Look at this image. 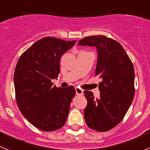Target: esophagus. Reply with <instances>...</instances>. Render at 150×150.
<instances>
[{"label":"esophagus","instance_id":"obj_1","mask_svg":"<svg viewBox=\"0 0 150 150\" xmlns=\"http://www.w3.org/2000/svg\"><path fill=\"white\" fill-rule=\"evenodd\" d=\"M75 90H76V94L77 95H83V90L81 89L80 88H78V87H76V88H75Z\"/></svg>","mask_w":150,"mask_h":150}]
</instances>
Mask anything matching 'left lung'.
<instances>
[{"label": "left lung", "mask_w": 150, "mask_h": 150, "mask_svg": "<svg viewBox=\"0 0 150 150\" xmlns=\"http://www.w3.org/2000/svg\"><path fill=\"white\" fill-rule=\"evenodd\" d=\"M78 44L97 49L95 75L102 79L99 98H95L91 91H84L87 99L85 121L91 129L107 132L122 120L132 104L134 95L133 64L122 45L105 36L86 37Z\"/></svg>", "instance_id": "1"}]
</instances>
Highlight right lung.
Listing matches in <instances>:
<instances>
[{
    "label": "right lung",
    "mask_w": 150,
    "mask_h": 150,
    "mask_svg": "<svg viewBox=\"0 0 150 150\" xmlns=\"http://www.w3.org/2000/svg\"><path fill=\"white\" fill-rule=\"evenodd\" d=\"M76 43L55 38H42L21 55L14 73L16 99L18 109L30 124L44 132L62 128L67 121L73 86L57 88L62 55Z\"/></svg>",
    "instance_id": "obj_1"
}]
</instances>
